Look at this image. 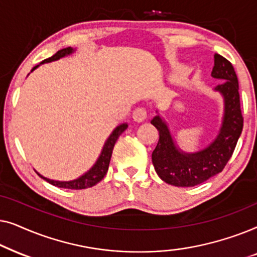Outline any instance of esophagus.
Here are the masks:
<instances>
[{
    "instance_id": "34e87169",
    "label": "esophagus",
    "mask_w": 257,
    "mask_h": 257,
    "mask_svg": "<svg viewBox=\"0 0 257 257\" xmlns=\"http://www.w3.org/2000/svg\"><path fill=\"white\" fill-rule=\"evenodd\" d=\"M132 117H133V119H135L136 121L143 122L147 118V112H146L145 108L138 107V108H136L135 111H133Z\"/></svg>"
}]
</instances>
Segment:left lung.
<instances>
[{
    "instance_id": "left-lung-1",
    "label": "left lung",
    "mask_w": 257,
    "mask_h": 257,
    "mask_svg": "<svg viewBox=\"0 0 257 257\" xmlns=\"http://www.w3.org/2000/svg\"><path fill=\"white\" fill-rule=\"evenodd\" d=\"M212 76L223 80L215 87L224 101V113L219 135L199 152L185 153L175 145L170 130L159 114L151 124L159 131V142L152 153V163L161 180L178 187H193L219 174L233 156L243 128L237 76L231 63L214 55Z\"/></svg>"
}]
</instances>
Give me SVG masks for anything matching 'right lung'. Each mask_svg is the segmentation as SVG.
I'll return each mask as SVG.
<instances>
[{
  "instance_id": "1",
  "label": "right lung",
  "mask_w": 257,
  "mask_h": 257,
  "mask_svg": "<svg viewBox=\"0 0 257 257\" xmlns=\"http://www.w3.org/2000/svg\"><path fill=\"white\" fill-rule=\"evenodd\" d=\"M73 51H75V50H73L71 47L62 49V50L56 52L54 56H51V57L44 59V61L41 62L40 64L34 66L31 71H34L35 69L38 68V66H40L41 64H43V63L57 61V59H59V58L65 57V56L72 54ZM126 128H127V124L124 122V124H120L113 130V132L111 133L106 142H105L103 150H101V153H100L99 158L97 159L96 164H94L93 166L91 167L85 174H83L82 177H79L78 179H75V180H71V181H56V180H50V179H48V178H44L43 175H41L40 173H38V172H36V173L40 175L42 179H44L45 181H48L49 184L57 186V187H59V188L84 189V188L92 187V186L98 184V182H99L101 179L105 177V174H106V172L108 170V165H110L112 151H113L114 144H115V142H117V139L119 138V136H120Z\"/></svg>"
}]
</instances>
